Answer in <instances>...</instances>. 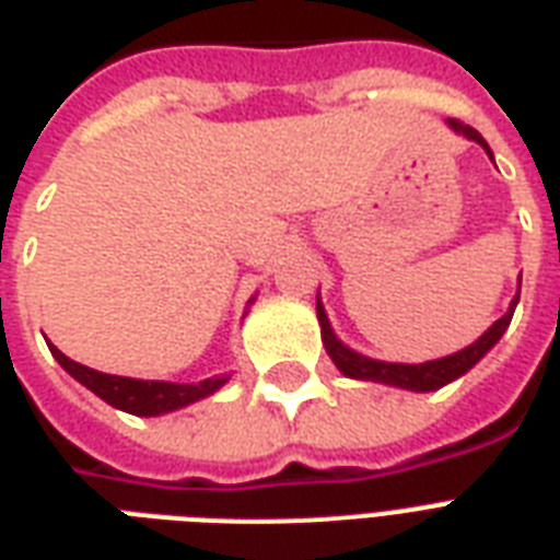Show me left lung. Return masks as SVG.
I'll use <instances>...</instances> for the list:
<instances>
[{
    "label": "left lung",
    "instance_id": "obj_1",
    "mask_svg": "<svg viewBox=\"0 0 560 560\" xmlns=\"http://www.w3.org/2000/svg\"><path fill=\"white\" fill-rule=\"evenodd\" d=\"M446 122H450L452 131H458V135H464L467 140H476V143L485 147V152L493 158V152H490V147L485 143V138H481L476 128L464 126L460 119H446ZM517 302H520V293L514 296V302H511V308L505 311V317H499L497 323H493V326H490L479 340H476V343H469L467 349H460V352H455V355L438 358V361H425V364H387V361H375V358L358 355L355 349L343 347V343L337 340V335L331 331V326H328L326 308H323L319 302H317V317H319V328H323V347H326V352L331 355V361H335V366L340 370V373L349 375V378H361V382L394 384V387H402V390L425 394V390H438V387H443V384L455 382V378H460L467 370H472V366L479 364L481 358L497 347L499 337L505 335V328L508 323H511V317H514Z\"/></svg>",
    "mask_w": 560,
    "mask_h": 560
}]
</instances>
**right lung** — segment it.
Segmentation results:
<instances>
[{
	"label": "right lung",
	"instance_id": "right-lung-1",
	"mask_svg": "<svg viewBox=\"0 0 560 560\" xmlns=\"http://www.w3.org/2000/svg\"><path fill=\"white\" fill-rule=\"evenodd\" d=\"M52 349L55 361L67 370V373L81 382L88 390L105 399L108 405L119 408V411L135 413V417H158V413L178 411L185 405H194L205 396L217 394L229 375H211V378H202L196 384H178V382H143V378H126V375H108L100 373V370H91V366L79 364L61 352V349Z\"/></svg>",
	"mask_w": 560,
	"mask_h": 560
}]
</instances>
